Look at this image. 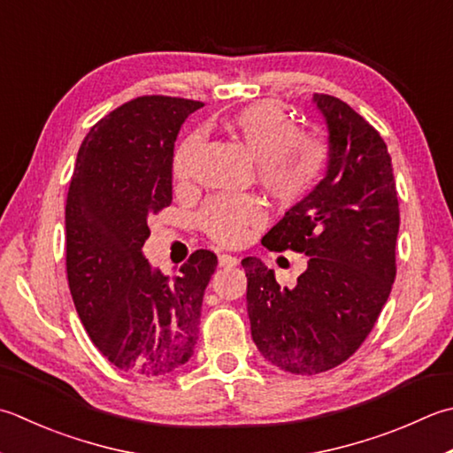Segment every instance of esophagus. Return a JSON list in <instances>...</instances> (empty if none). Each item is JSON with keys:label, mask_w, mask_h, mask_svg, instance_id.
Wrapping results in <instances>:
<instances>
[{"label": "esophagus", "mask_w": 453, "mask_h": 453, "mask_svg": "<svg viewBox=\"0 0 453 453\" xmlns=\"http://www.w3.org/2000/svg\"><path fill=\"white\" fill-rule=\"evenodd\" d=\"M218 263H219V267H235V265L239 263V259H237L235 255L221 253V255L218 257Z\"/></svg>", "instance_id": "34e87169"}]
</instances>
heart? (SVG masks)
<instances>
[{
	"mask_svg": "<svg viewBox=\"0 0 453 453\" xmlns=\"http://www.w3.org/2000/svg\"><path fill=\"white\" fill-rule=\"evenodd\" d=\"M227 137L255 158L257 180L273 200L295 203L314 188L327 163V145L310 131L298 129L292 115L277 102H259L224 121ZM200 135L182 139L173 158L176 180L192 174ZM265 219L263 203L253 196H218L200 211V226L219 243H242L251 226Z\"/></svg>",
	"mask_w": 453,
	"mask_h": 453,
	"instance_id": "b5f03b06",
	"label": "heart"
}]
</instances>
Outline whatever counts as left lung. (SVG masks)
Returning <instances> with one entry per match:
<instances>
[{
  "instance_id": "8db88e82",
  "label": "left lung",
  "mask_w": 453,
  "mask_h": 453,
  "mask_svg": "<svg viewBox=\"0 0 453 453\" xmlns=\"http://www.w3.org/2000/svg\"><path fill=\"white\" fill-rule=\"evenodd\" d=\"M312 102L327 127L326 176L263 237L271 251L304 253L308 267L282 288L261 259L242 261L257 349L296 375L338 367L373 330L395 282L401 224L379 131L338 97Z\"/></svg>"
}]
</instances>
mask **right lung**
Returning <instances> with one entry per match:
<instances>
[{"mask_svg":"<svg viewBox=\"0 0 453 453\" xmlns=\"http://www.w3.org/2000/svg\"><path fill=\"white\" fill-rule=\"evenodd\" d=\"M202 102L141 96L80 145L66 198V274L102 356L129 375L165 377L192 357L218 257L190 255L176 277L150 267L149 218L173 202L174 141Z\"/></svg>","mask_w":453,"mask_h":453,"instance_id":"obj_1","label":"right lung"}]
</instances>
